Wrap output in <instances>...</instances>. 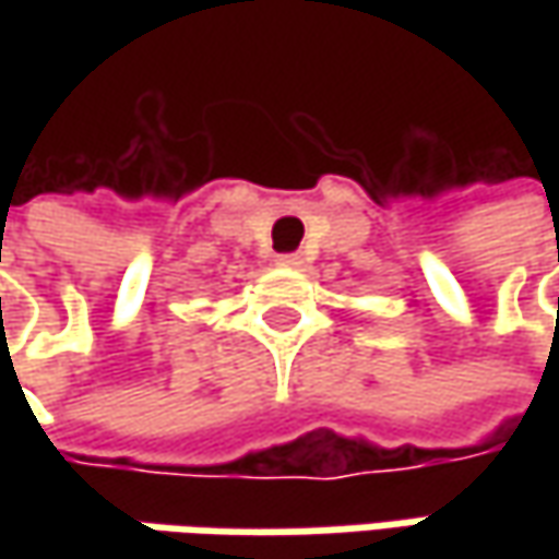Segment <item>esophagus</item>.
I'll list each match as a JSON object with an SVG mask.
<instances>
[{"mask_svg": "<svg viewBox=\"0 0 559 559\" xmlns=\"http://www.w3.org/2000/svg\"><path fill=\"white\" fill-rule=\"evenodd\" d=\"M276 264H283V267H301L305 264V258L295 251V254H276Z\"/></svg>", "mask_w": 559, "mask_h": 559, "instance_id": "1", "label": "esophagus"}]
</instances>
